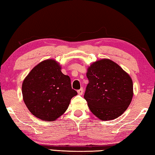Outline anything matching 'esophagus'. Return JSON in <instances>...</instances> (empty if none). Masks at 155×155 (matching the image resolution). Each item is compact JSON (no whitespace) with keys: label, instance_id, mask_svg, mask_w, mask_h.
Wrapping results in <instances>:
<instances>
[{"label":"esophagus","instance_id":"esophagus-1","mask_svg":"<svg viewBox=\"0 0 155 155\" xmlns=\"http://www.w3.org/2000/svg\"><path fill=\"white\" fill-rule=\"evenodd\" d=\"M83 92H84L83 88H81L80 89L78 90V94H79V95H82L83 94Z\"/></svg>","mask_w":155,"mask_h":155}]
</instances>
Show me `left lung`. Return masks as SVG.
Listing matches in <instances>:
<instances>
[{
  "mask_svg": "<svg viewBox=\"0 0 155 155\" xmlns=\"http://www.w3.org/2000/svg\"><path fill=\"white\" fill-rule=\"evenodd\" d=\"M87 77L84 97L93 115L104 121L122 115L133 95L130 75L112 60L102 59L88 67Z\"/></svg>",
  "mask_w": 155,
  "mask_h": 155,
  "instance_id": "obj_1",
  "label": "left lung"
}]
</instances>
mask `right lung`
Segmentation results:
<instances>
[{
	"instance_id": "obj_1",
	"label": "right lung",
	"mask_w": 155,
	"mask_h": 155,
	"mask_svg": "<svg viewBox=\"0 0 155 155\" xmlns=\"http://www.w3.org/2000/svg\"><path fill=\"white\" fill-rule=\"evenodd\" d=\"M25 104L36 117L54 121L64 113L73 97L69 76L64 75L54 60L39 63L25 78L22 86Z\"/></svg>"
}]
</instances>
